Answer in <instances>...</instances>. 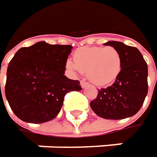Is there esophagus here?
<instances>
[{
  "label": "esophagus",
  "instance_id": "1",
  "mask_svg": "<svg viewBox=\"0 0 157 157\" xmlns=\"http://www.w3.org/2000/svg\"><path fill=\"white\" fill-rule=\"evenodd\" d=\"M89 85V83L87 82H85V81H81V86L82 87V88H85L86 86H88Z\"/></svg>",
  "mask_w": 157,
  "mask_h": 157
}]
</instances>
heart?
<instances>
[{"instance_id":"b5f03b06","label":"heart","mask_w":157,"mask_h":157,"mask_svg":"<svg viewBox=\"0 0 157 157\" xmlns=\"http://www.w3.org/2000/svg\"><path fill=\"white\" fill-rule=\"evenodd\" d=\"M72 60L65 67L74 73H85L88 79L97 86L113 82L121 71V57L114 48L84 47L74 53Z\"/></svg>"}]
</instances>
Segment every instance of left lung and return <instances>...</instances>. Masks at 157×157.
<instances>
[{
	"label": "left lung",
	"instance_id": "8db88e82",
	"mask_svg": "<svg viewBox=\"0 0 157 157\" xmlns=\"http://www.w3.org/2000/svg\"><path fill=\"white\" fill-rule=\"evenodd\" d=\"M121 57V71L111 86L99 90L90 105L106 120H122L134 116L142 107L148 91L147 64L139 50L118 41H109Z\"/></svg>",
	"mask_w": 157,
	"mask_h": 157
}]
</instances>
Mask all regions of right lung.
<instances>
[{
    "instance_id": "obj_1",
    "label": "right lung",
    "mask_w": 157,
    "mask_h": 157,
    "mask_svg": "<svg viewBox=\"0 0 157 157\" xmlns=\"http://www.w3.org/2000/svg\"><path fill=\"white\" fill-rule=\"evenodd\" d=\"M72 48L41 41L16 52L8 65L5 96L19 119L36 124L51 121L59 113L64 95L82 90L78 80L64 75Z\"/></svg>"
}]
</instances>
